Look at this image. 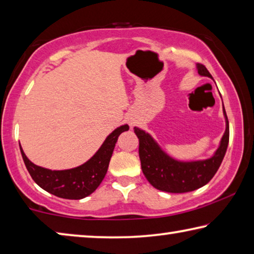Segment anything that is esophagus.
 Instances as JSON below:
<instances>
[{
  "mask_svg": "<svg viewBox=\"0 0 254 254\" xmlns=\"http://www.w3.org/2000/svg\"><path fill=\"white\" fill-rule=\"evenodd\" d=\"M127 123H128V126H130L131 127H134V124H135V121L132 119V118H127Z\"/></svg>",
  "mask_w": 254,
  "mask_h": 254,
  "instance_id": "obj_1",
  "label": "esophagus"
}]
</instances>
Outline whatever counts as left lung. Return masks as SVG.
Returning <instances> with one entry per match:
<instances>
[{
	"label": "left lung",
	"instance_id": "8db88e82",
	"mask_svg": "<svg viewBox=\"0 0 254 254\" xmlns=\"http://www.w3.org/2000/svg\"><path fill=\"white\" fill-rule=\"evenodd\" d=\"M198 73L211 78V74L202 64H196ZM223 113L226 128L219 147L210 158L182 162L166 154L152 136L139 127L134 132L139 139V157L144 176L157 190L170 193H184L202 188L218 171L226 154L229 140V124L223 104Z\"/></svg>",
	"mask_w": 254,
	"mask_h": 254
}]
</instances>
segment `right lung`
Masks as SVG:
<instances>
[{
  "instance_id": "right-lung-1",
  "label": "right lung",
  "mask_w": 254,
  "mask_h": 254,
  "mask_svg": "<svg viewBox=\"0 0 254 254\" xmlns=\"http://www.w3.org/2000/svg\"><path fill=\"white\" fill-rule=\"evenodd\" d=\"M127 130V124L115 128L107 135L105 141L89 160L70 170L52 171L37 166L28 159L21 144L20 151L30 176L40 188L59 198L80 200L90 195L102 183L107 173L115 143L118 142L120 134Z\"/></svg>"
}]
</instances>
